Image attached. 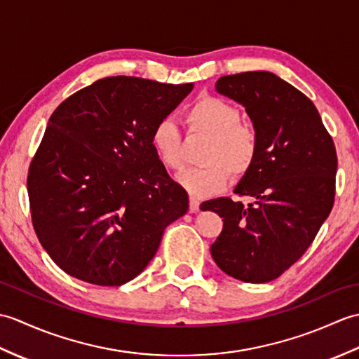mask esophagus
<instances>
[{
  "instance_id": "esophagus-1",
  "label": "esophagus",
  "mask_w": 359,
  "mask_h": 359,
  "mask_svg": "<svg viewBox=\"0 0 359 359\" xmlns=\"http://www.w3.org/2000/svg\"><path fill=\"white\" fill-rule=\"evenodd\" d=\"M199 201L197 199H194V197H189V211L191 212H196V211H199Z\"/></svg>"
}]
</instances>
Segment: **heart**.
I'll list each match as a JSON object with an SVG mask.
<instances>
[{
	"mask_svg": "<svg viewBox=\"0 0 359 359\" xmlns=\"http://www.w3.org/2000/svg\"><path fill=\"white\" fill-rule=\"evenodd\" d=\"M184 123L191 137L207 139L202 163L179 177V184L193 197L219 193L228 184V172L234 179L245 175L257 156V135L242 123L238 106L224 98L202 95L184 112ZM151 144L157 158L171 171L185 168L184 135L170 120H160L152 128Z\"/></svg>",
	"mask_w": 359,
	"mask_h": 359,
	"instance_id": "1",
	"label": "heart"
}]
</instances>
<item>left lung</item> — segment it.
Here are the masks:
<instances>
[{
	"instance_id": "1",
	"label": "left lung",
	"mask_w": 359,
	"mask_h": 359,
	"mask_svg": "<svg viewBox=\"0 0 359 359\" xmlns=\"http://www.w3.org/2000/svg\"><path fill=\"white\" fill-rule=\"evenodd\" d=\"M219 94L245 106L257 135V156L234 193L203 202L224 230L211 256L228 276L270 282L306 253L334 202L338 157L313 102L266 71L225 75Z\"/></svg>"
}]
</instances>
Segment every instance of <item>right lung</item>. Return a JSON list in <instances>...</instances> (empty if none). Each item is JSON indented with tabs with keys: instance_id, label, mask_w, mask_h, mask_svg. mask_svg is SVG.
Here are the masks:
<instances>
[{
	"instance_id": "right-lung-1",
	"label": "right lung",
	"mask_w": 359,
	"mask_h": 359,
	"mask_svg": "<svg viewBox=\"0 0 359 359\" xmlns=\"http://www.w3.org/2000/svg\"><path fill=\"white\" fill-rule=\"evenodd\" d=\"M191 89L118 75L53 111L27 194L36 238L65 273L94 285L125 284L188 211V193L160 163L151 133Z\"/></svg>"
}]
</instances>
